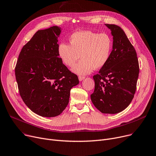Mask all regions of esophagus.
<instances>
[{
	"mask_svg": "<svg viewBox=\"0 0 156 156\" xmlns=\"http://www.w3.org/2000/svg\"><path fill=\"white\" fill-rule=\"evenodd\" d=\"M85 76H80L79 77H78V78H79V80L80 81H82L83 80H84L85 79Z\"/></svg>",
	"mask_w": 156,
	"mask_h": 156,
	"instance_id": "1",
	"label": "esophagus"
}]
</instances>
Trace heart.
Returning a JSON list of instances; mask_svg holds the SVG:
<instances>
[{"mask_svg":"<svg viewBox=\"0 0 156 156\" xmlns=\"http://www.w3.org/2000/svg\"><path fill=\"white\" fill-rule=\"evenodd\" d=\"M70 44L61 43L58 55L63 63L80 75L90 74L94 69H100L108 61L113 49V39L107 33H97L91 30L77 31L69 37Z\"/></svg>","mask_w":156,"mask_h":156,"instance_id":"1","label":"heart"}]
</instances>
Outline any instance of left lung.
<instances>
[{"label": "left lung", "mask_w": 156, "mask_h": 156, "mask_svg": "<svg viewBox=\"0 0 156 156\" xmlns=\"http://www.w3.org/2000/svg\"><path fill=\"white\" fill-rule=\"evenodd\" d=\"M113 36V49L107 63L93 76V105L103 113L115 114L125 110L136 93L139 73L135 48L122 29L106 24Z\"/></svg>", "instance_id": "8db88e82"}]
</instances>
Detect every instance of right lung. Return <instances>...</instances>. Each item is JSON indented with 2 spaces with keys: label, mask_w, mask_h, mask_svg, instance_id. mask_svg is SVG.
Here are the masks:
<instances>
[{
  "label": "right lung",
  "mask_w": 156,
  "mask_h": 156,
  "mask_svg": "<svg viewBox=\"0 0 156 156\" xmlns=\"http://www.w3.org/2000/svg\"><path fill=\"white\" fill-rule=\"evenodd\" d=\"M61 28L39 30L22 48L15 68L19 94L37 115L53 117L69 103L70 90L79 83L58 55Z\"/></svg>",
  "instance_id": "1"
}]
</instances>
